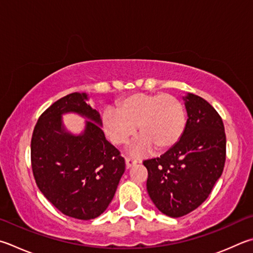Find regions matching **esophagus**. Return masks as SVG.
Listing matches in <instances>:
<instances>
[{"label": "esophagus", "mask_w": 253, "mask_h": 253, "mask_svg": "<svg viewBox=\"0 0 253 253\" xmlns=\"http://www.w3.org/2000/svg\"><path fill=\"white\" fill-rule=\"evenodd\" d=\"M137 164V162L135 159H132V158H126V168L128 169V168H130V167H132V166H135V165Z\"/></svg>", "instance_id": "34e87169"}]
</instances>
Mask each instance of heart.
<instances>
[{
    "label": "heart",
    "instance_id": "b5f03b06",
    "mask_svg": "<svg viewBox=\"0 0 253 253\" xmlns=\"http://www.w3.org/2000/svg\"><path fill=\"white\" fill-rule=\"evenodd\" d=\"M102 126L114 145L124 146L135 136L138 127V140L131 153L141 155L156 147L168 150L181 138L186 126L182 104L169 94L135 93L119 100L117 108L103 112Z\"/></svg>",
    "mask_w": 253,
    "mask_h": 253
}]
</instances>
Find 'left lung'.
Instances as JSON below:
<instances>
[{"label":"left lung","mask_w":253,"mask_h":253,"mask_svg":"<svg viewBox=\"0 0 253 253\" xmlns=\"http://www.w3.org/2000/svg\"><path fill=\"white\" fill-rule=\"evenodd\" d=\"M183 99L188 119L181 138L160 157L142 163L150 199L172 218L191 212L208 198L226 163L220 115L200 96L188 94Z\"/></svg>","instance_id":"1"}]
</instances>
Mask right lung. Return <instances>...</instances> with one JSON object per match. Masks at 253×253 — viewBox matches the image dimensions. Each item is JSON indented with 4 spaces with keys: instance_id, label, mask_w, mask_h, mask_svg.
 I'll return each instance as SVG.
<instances>
[{
    "instance_id": "1",
    "label": "right lung",
    "mask_w": 253,
    "mask_h": 253,
    "mask_svg": "<svg viewBox=\"0 0 253 253\" xmlns=\"http://www.w3.org/2000/svg\"><path fill=\"white\" fill-rule=\"evenodd\" d=\"M85 93L58 99L41 115L31 140L32 170L39 189L68 217L90 220L107 209L125 171V159L102 130V119ZM88 118L81 135L66 131L61 115Z\"/></svg>"
}]
</instances>
